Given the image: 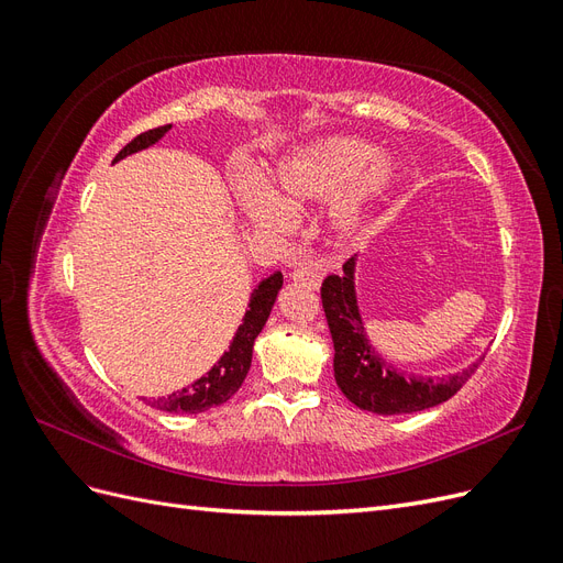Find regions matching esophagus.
I'll use <instances>...</instances> for the list:
<instances>
[{
    "mask_svg": "<svg viewBox=\"0 0 563 563\" xmlns=\"http://www.w3.org/2000/svg\"><path fill=\"white\" fill-rule=\"evenodd\" d=\"M291 277L294 282H300V284H308V286H312V288H317L319 284H321V275L317 269H312V267H308V265H296L294 269H291Z\"/></svg>",
    "mask_w": 563,
    "mask_h": 563,
    "instance_id": "1",
    "label": "esophagus"
}]
</instances>
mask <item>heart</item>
<instances>
[{"instance_id":"1","label":"heart","mask_w":563,"mask_h":563,"mask_svg":"<svg viewBox=\"0 0 563 563\" xmlns=\"http://www.w3.org/2000/svg\"><path fill=\"white\" fill-rule=\"evenodd\" d=\"M395 176L397 164L387 152L352 135H333L294 150L279 162L272 190L251 187L244 207L258 228L284 230L288 211H305L333 198L331 230L352 240L362 234Z\"/></svg>"}]
</instances>
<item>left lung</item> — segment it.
I'll return each instance as SVG.
<instances>
[{
  "label": "left lung",
  "mask_w": 563,
  "mask_h": 563,
  "mask_svg": "<svg viewBox=\"0 0 563 563\" xmlns=\"http://www.w3.org/2000/svg\"><path fill=\"white\" fill-rule=\"evenodd\" d=\"M356 255L343 265V275H329L321 284V305L333 338V373L340 391L362 411L378 416L416 413L451 399L479 362L446 378L408 376L376 352L366 335L354 288Z\"/></svg>",
  "instance_id": "left-lung-1"
}]
</instances>
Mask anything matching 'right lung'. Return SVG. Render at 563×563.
Wrapping results in <instances>:
<instances>
[{
  "instance_id": "obj_1",
  "label": "right lung",
  "mask_w": 563,
  "mask_h": 563,
  "mask_svg": "<svg viewBox=\"0 0 563 563\" xmlns=\"http://www.w3.org/2000/svg\"><path fill=\"white\" fill-rule=\"evenodd\" d=\"M168 129H172V124L159 126V129H150L141 135H135V139L126 147L119 150V155L112 159V164L133 155V152H141L150 145H155L157 141L164 139ZM282 284H284L282 272H275V275H269L267 279H263L258 286L253 288L251 300H249V310L240 323V329H236V333L232 338L230 350L211 366L207 376H201L190 387H183L180 391H174V395L152 399L147 404L152 408H157V411H166V413H201L211 406L225 404L234 395V391L242 387V383L246 378V373L251 368L253 343L265 327V321L272 312V305H275V300H277Z\"/></svg>"
}]
</instances>
